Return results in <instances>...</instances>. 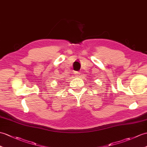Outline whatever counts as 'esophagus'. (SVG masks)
I'll list each match as a JSON object with an SVG mask.
<instances>
[{"mask_svg": "<svg viewBox=\"0 0 147 147\" xmlns=\"http://www.w3.org/2000/svg\"><path fill=\"white\" fill-rule=\"evenodd\" d=\"M74 75H75V76H76V77H80L81 73L80 72H78V71H75Z\"/></svg>", "mask_w": 147, "mask_h": 147, "instance_id": "esophagus-1", "label": "esophagus"}]
</instances>
